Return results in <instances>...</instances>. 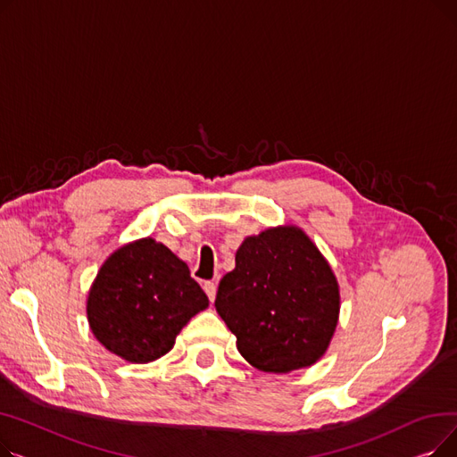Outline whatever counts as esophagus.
Segmentation results:
<instances>
[{
  "mask_svg": "<svg viewBox=\"0 0 457 457\" xmlns=\"http://www.w3.org/2000/svg\"><path fill=\"white\" fill-rule=\"evenodd\" d=\"M204 291H205V295L209 296V300L214 302V296H216V283H214V281H204Z\"/></svg>",
  "mask_w": 457,
  "mask_h": 457,
  "instance_id": "obj_1",
  "label": "esophagus"
}]
</instances>
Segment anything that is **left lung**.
Here are the masks:
<instances>
[{"instance_id": "left-lung-1", "label": "left lung", "mask_w": 457, "mask_h": 457, "mask_svg": "<svg viewBox=\"0 0 457 457\" xmlns=\"http://www.w3.org/2000/svg\"><path fill=\"white\" fill-rule=\"evenodd\" d=\"M214 307L252 367L287 374L326 353L341 295L315 243L296 226H278L245 238Z\"/></svg>"}]
</instances>
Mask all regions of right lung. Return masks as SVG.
<instances>
[{"mask_svg":"<svg viewBox=\"0 0 457 457\" xmlns=\"http://www.w3.org/2000/svg\"><path fill=\"white\" fill-rule=\"evenodd\" d=\"M207 305L187 262L146 237L107 257L88 291L87 317L109 352L150 363L172 350L183 326Z\"/></svg>","mask_w":457,"mask_h":457,"instance_id":"add662e5","label":"right lung"}]
</instances>
